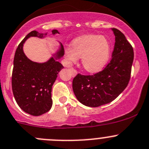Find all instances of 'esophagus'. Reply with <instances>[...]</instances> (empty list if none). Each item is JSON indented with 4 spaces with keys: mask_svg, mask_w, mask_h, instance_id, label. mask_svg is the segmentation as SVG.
Masks as SVG:
<instances>
[{
    "mask_svg": "<svg viewBox=\"0 0 149 149\" xmlns=\"http://www.w3.org/2000/svg\"><path fill=\"white\" fill-rule=\"evenodd\" d=\"M71 71H72V75H73V76H75L76 74H77V71L76 70V69H74V68H71Z\"/></svg>",
    "mask_w": 149,
    "mask_h": 149,
    "instance_id": "1",
    "label": "esophagus"
}]
</instances>
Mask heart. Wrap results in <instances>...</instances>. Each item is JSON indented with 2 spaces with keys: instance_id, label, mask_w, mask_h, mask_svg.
I'll return each instance as SVG.
<instances>
[{
  "instance_id": "1",
  "label": "heart",
  "mask_w": 149,
  "mask_h": 149,
  "mask_svg": "<svg viewBox=\"0 0 149 149\" xmlns=\"http://www.w3.org/2000/svg\"><path fill=\"white\" fill-rule=\"evenodd\" d=\"M110 55L108 39L100 35H85L74 39L72 47L66 48L65 57L69 63H75L81 57L83 67L88 72H97L107 63Z\"/></svg>"
}]
</instances>
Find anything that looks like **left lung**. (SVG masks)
I'll return each mask as SVG.
<instances>
[{"label": "left lung", "instance_id": "1", "mask_svg": "<svg viewBox=\"0 0 149 149\" xmlns=\"http://www.w3.org/2000/svg\"><path fill=\"white\" fill-rule=\"evenodd\" d=\"M116 36L112 58L102 71L92 75L77 74L72 82L77 100L88 107H100L111 102L127 88L134 59L132 46L119 30Z\"/></svg>", "mask_w": 149, "mask_h": 149}]
</instances>
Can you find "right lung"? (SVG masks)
I'll list each match as a JSON object with an SVG mask.
<instances>
[{"label": "right lung", "instance_id": "1", "mask_svg": "<svg viewBox=\"0 0 149 149\" xmlns=\"http://www.w3.org/2000/svg\"><path fill=\"white\" fill-rule=\"evenodd\" d=\"M52 33H59L57 30H53ZM46 35L36 31L30 32L18 45L14 58L12 75L14 97L23 111L34 116L45 114L50 110L52 85L63 68V65L56 60L64 55L62 45L55 58L52 57L45 63H36L25 56L22 47L26 39L31 36L43 38Z\"/></svg>", "mask_w": 149, "mask_h": 149}]
</instances>
